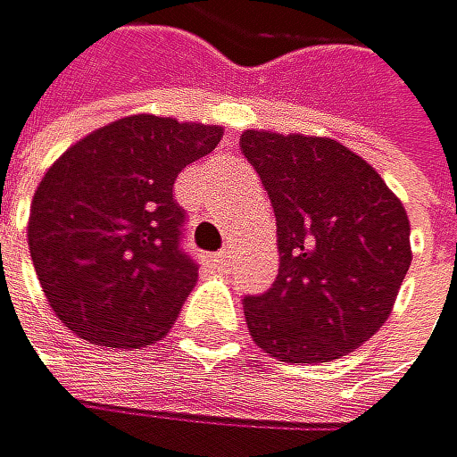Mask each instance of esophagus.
I'll list each match as a JSON object with an SVG mask.
<instances>
[{"instance_id": "1", "label": "esophagus", "mask_w": 457, "mask_h": 457, "mask_svg": "<svg viewBox=\"0 0 457 457\" xmlns=\"http://www.w3.org/2000/svg\"><path fill=\"white\" fill-rule=\"evenodd\" d=\"M210 263H213L216 270H224L227 263H230V250H221V253H216V255H210Z\"/></svg>"}]
</instances>
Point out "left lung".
I'll list each match as a JSON object with an SVG mask.
<instances>
[{
  "label": "left lung",
  "instance_id": "8db88e82",
  "mask_svg": "<svg viewBox=\"0 0 457 457\" xmlns=\"http://www.w3.org/2000/svg\"><path fill=\"white\" fill-rule=\"evenodd\" d=\"M241 151L270 194L280 267L244 297L253 340L280 362H331L390 317L410 270L402 202L362 157L328 137L244 131Z\"/></svg>",
  "mask_w": 457,
  "mask_h": 457
}]
</instances>
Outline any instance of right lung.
Returning <instances> with one entry per match:
<instances>
[{
	"mask_svg": "<svg viewBox=\"0 0 457 457\" xmlns=\"http://www.w3.org/2000/svg\"><path fill=\"white\" fill-rule=\"evenodd\" d=\"M221 140L219 126L131 114L75 143L30 207V258L58 320L80 340L143 348L165 337L199 263L182 247L173 182Z\"/></svg>",
	"mask_w": 457,
	"mask_h": 457,
	"instance_id": "1",
	"label": "right lung"
}]
</instances>
